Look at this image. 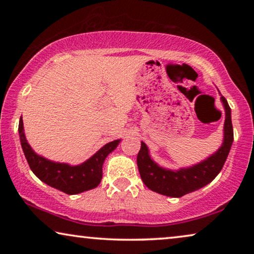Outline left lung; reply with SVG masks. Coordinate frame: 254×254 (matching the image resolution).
<instances>
[{
    "label": "left lung",
    "mask_w": 254,
    "mask_h": 254,
    "mask_svg": "<svg viewBox=\"0 0 254 254\" xmlns=\"http://www.w3.org/2000/svg\"><path fill=\"white\" fill-rule=\"evenodd\" d=\"M221 99L225 109L224 140L221 148L206 161L179 171L165 170L152 161L149 156L147 145L144 142H141V149L137 154L136 162L141 179L148 189L166 196L180 197L206 186L216 178L227 161L234 141L230 106L223 96Z\"/></svg>",
    "instance_id": "left-lung-1"
}]
</instances>
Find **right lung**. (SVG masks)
I'll use <instances>...</instances> for the list:
<instances>
[{
    "label": "right lung",
    "instance_id": "1",
    "mask_svg": "<svg viewBox=\"0 0 254 254\" xmlns=\"http://www.w3.org/2000/svg\"><path fill=\"white\" fill-rule=\"evenodd\" d=\"M18 131L24 155L32 172L41 182L67 194L82 193L98 186L103 177V163L106 156L112 152L120 142V140L110 142L83 164L70 166L38 156L27 143L22 119L19 120Z\"/></svg>",
    "mask_w": 254,
    "mask_h": 254
}]
</instances>
